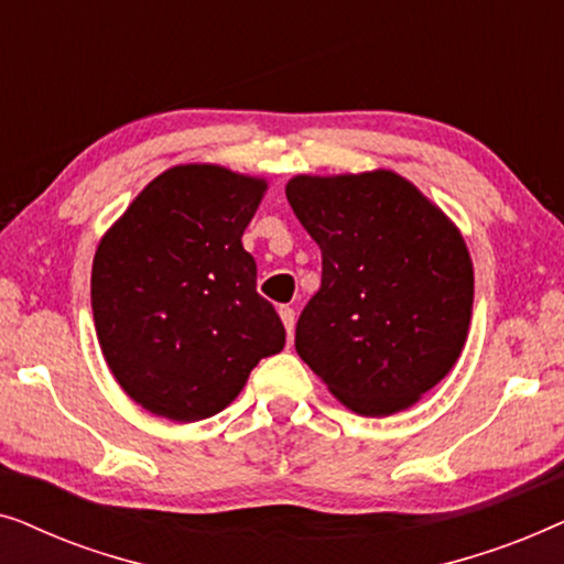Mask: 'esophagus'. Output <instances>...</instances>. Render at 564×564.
Returning a JSON list of instances; mask_svg holds the SVG:
<instances>
[{
  "instance_id": "34e87169",
  "label": "esophagus",
  "mask_w": 564,
  "mask_h": 564,
  "mask_svg": "<svg viewBox=\"0 0 564 564\" xmlns=\"http://www.w3.org/2000/svg\"><path fill=\"white\" fill-rule=\"evenodd\" d=\"M280 318L284 323V330L292 336L295 334V311L290 305H280Z\"/></svg>"
}]
</instances>
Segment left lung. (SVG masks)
I'll list each match as a JSON object with an SVG mask.
<instances>
[{
	"instance_id": "left-lung-1",
	"label": "left lung",
	"mask_w": 564,
	"mask_h": 564,
	"mask_svg": "<svg viewBox=\"0 0 564 564\" xmlns=\"http://www.w3.org/2000/svg\"><path fill=\"white\" fill-rule=\"evenodd\" d=\"M321 246V290L300 313L295 349L359 415L411 408L449 375L473 318V259L459 228L388 169L288 182Z\"/></svg>"
}]
</instances>
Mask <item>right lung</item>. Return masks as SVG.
<instances>
[{
    "instance_id": "add662e5",
    "label": "right lung",
    "mask_w": 564,
    "mask_h": 564,
    "mask_svg": "<svg viewBox=\"0 0 564 564\" xmlns=\"http://www.w3.org/2000/svg\"><path fill=\"white\" fill-rule=\"evenodd\" d=\"M267 182L215 164L166 169L102 236L91 311L115 380L153 415L192 423L236 400L284 346L241 236Z\"/></svg>"
}]
</instances>
